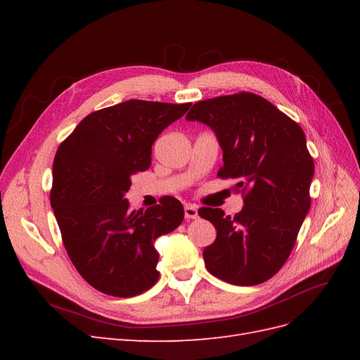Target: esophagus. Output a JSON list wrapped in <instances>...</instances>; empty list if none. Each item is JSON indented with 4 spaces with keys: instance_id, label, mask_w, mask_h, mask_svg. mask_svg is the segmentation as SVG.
Returning <instances> with one entry per match:
<instances>
[{
    "instance_id": "34e87169",
    "label": "esophagus",
    "mask_w": 360,
    "mask_h": 360,
    "mask_svg": "<svg viewBox=\"0 0 360 360\" xmlns=\"http://www.w3.org/2000/svg\"><path fill=\"white\" fill-rule=\"evenodd\" d=\"M184 217H186L188 221L197 219V217H198V207L192 205V204L184 205Z\"/></svg>"
}]
</instances>
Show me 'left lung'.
<instances>
[{
  "label": "left lung",
  "mask_w": 360,
  "mask_h": 360,
  "mask_svg": "<svg viewBox=\"0 0 360 360\" xmlns=\"http://www.w3.org/2000/svg\"><path fill=\"white\" fill-rule=\"evenodd\" d=\"M216 134L224 151L221 179H234L243 209L225 216L202 207L216 228L204 249L207 270L234 285L266 282L284 266L311 207L314 160L302 127L264 97L242 91L195 103L186 115Z\"/></svg>",
  "instance_id": "obj_1"
}]
</instances>
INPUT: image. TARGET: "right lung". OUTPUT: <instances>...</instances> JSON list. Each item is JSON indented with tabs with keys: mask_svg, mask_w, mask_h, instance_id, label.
<instances>
[{
	"mask_svg": "<svg viewBox=\"0 0 360 360\" xmlns=\"http://www.w3.org/2000/svg\"><path fill=\"white\" fill-rule=\"evenodd\" d=\"M192 103L132 99L86 115L60 144L51 205L79 275L115 297H132L159 279L155 240L176 230L184 210L174 197L130 210V177L151 165V146Z\"/></svg>",
	"mask_w": 360,
	"mask_h": 360,
	"instance_id": "add662e5",
	"label": "right lung"
}]
</instances>
